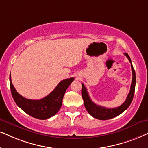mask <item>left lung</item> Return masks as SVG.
<instances>
[{
  "label": "left lung",
  "mask_w": 148,
  "mask_h": 148,
  "mask_svg": "<svg viewBox=\"0 0 148 148\" xmlns=\"http://www.w3.org/2000/svg\"><path fill=\"white\" fill-rule=\"evenodd\" d=\"M124 55L128 59L129 62L131 63L132 79L131 86H130V92H129L128 96H127L126 101L121 105L118 106V107L112 108H106L103 107V106L97 105L91 100L90 97L89 96V93H88L87 91V89L85 88L84 84L82 83L81 93L84 101V104H85V106L88 113L90 114L92 117H94V118L100 119V120H106V119L113 118V117H117V115L122 113L125 110H126L128 108V106L131 104L132 99H133L134 90H135L136 74L135 71H134L133 68V66L132 65L131 59H130L129 55L127 53H125Z\"/></svg>",
  "instance_id": "obj_1"
}]
</instances>
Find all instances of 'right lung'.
I'll list each match as a JSON object with an SVG mask.
<instances>
[{"instance_id": "add662e5", "label": "right lung", "mask_w": 148, "mask_h": 148, "mask_svg": "<svg viewBox=\"0 0 148 148\" xmlns=\"http://www.w3.org/2000/svg\"><path fill=\"white\" fill-rule=\"evenodd\" d=\"M74 78L65 79L58 84L50 94L41 100H30L19 94L12 83L9 76L12 97L17 105L28 115L39 119H46L57 114L62 105L63 96Z\"/></svg>"}]
</instances>
